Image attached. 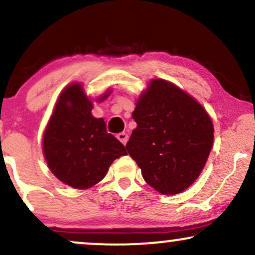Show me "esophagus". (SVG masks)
Segmentation results:
<instances>
[{
  "mask_svg": "<svg viewBox=\"0 0 255 255\" xmlns=\"http://www.w3.org/2000/svg\"><path fill=\"white\" fill-rule=\"evenodd\" d=\"M116 137H118V139L121 141V142L124 143V145H126V142H127V141H128V134L125 133V131H122V133H119L118 135H116Z\"/></svg>",
  "mask_w": 255,
  "mask_h": 255,
  "instance_id": "obj_1",
  "label": "esophagus"
}]
</instances>
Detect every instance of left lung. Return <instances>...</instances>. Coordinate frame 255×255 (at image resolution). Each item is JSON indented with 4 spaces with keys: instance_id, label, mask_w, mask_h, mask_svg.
<instances>
[{
    "instance_id": "obj_1",
    "label": "left lung",
    "mask_w": 255,
    "mask_h": 255,
    "mask_svg": "<svg viewBox=\"0 0 255 255\" xmlns=\"http://www.w3.org/2000/svg\"><path fill=\"white\" fill-rule=\"evenodd\" d=\"M136 128L126 145L143 179L176 195L197 179L214 142V126L194 97L165 79H152L137 98Z\"/></svg>"
}]
</instances>
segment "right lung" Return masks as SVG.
Wrapping results in <instances>:
<instances>
[{"mask_svg": "<svg viewBox=\"0 0 255 255\" xmlns=\"http://www.w3.org/2000/svg\"><path fill=\"white\" fill-rule=\"evenodd\" d=\"M112 91L97 98L104 101ZM94 106L81 83L61 91L42 137V151L51 172L71 188L84 190L103 179L125 146L106 129L104 120L91 115Z\"/></svg>", "mask_w": 255, "mask_h": 255, "instance_id": "1", "label": "right lung"}]
</instances>
